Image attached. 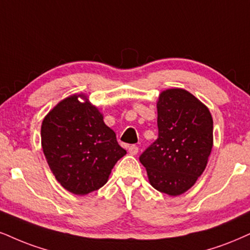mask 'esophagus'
<instances>
[{"mask_svg":"<svg viewBox=\"0 0 250 250\" xmlns=\"http://www.w3.org/2000/svg\"><path fill=\"white\" fill-rule=\"evenodd\" d=\"M138 152H139V148H138L135 145H132V146L128 147V153H130L131 155H137Z\"/></svg>","mask_w":250,"mask_h":250,"instance_id":"obj_1","label":"esophagus"}]
</instances>
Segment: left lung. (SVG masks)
Listing matches in <instances>:
<instances>
[{"label": "left lung", "mask_w": 250, "mask_h": 250, "mask_svg": "<svg viewBox=\"0 0 250 250\" xmlns=\"http://www.w3.org/2000/svg\"><path fill=\"white\" fill-rule=\"evenodd\" d=\"M156 107L159 138L139 160L154 189L180 196L205 170L213 147V119L204 103L181 88L163 90Z\"/></svg>", "instance_id": "left-lung-1"}]
</instances>
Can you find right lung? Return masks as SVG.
I'll list each match as a JSON object with an SVG mask.
<instances>
[{
  "instance_id": "right-lung-1",
  "label": "right lung",
  "mask_w": 250,
  "mask_h": 250,
  "mask_svg": "<svg viewBox=\"0 0 250 250\" xmlns=\"http://www.w3.org/2000/svg\"><path fill=\"white\" fill-rule=\"evenodd\" d=\"M40 134L50 169L74 195L84 196L103 187L126 154L104 123L103 113L84 94L60 101L45 116Z\"/></svg>"
}]
</instances>
